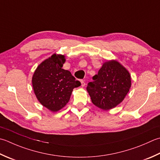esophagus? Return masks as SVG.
I'll list each match as a JSON object with an SVG mask.
<instances>
[{
	"mask_svg": "<svg viewBox=\"0 0 160 160\" xmlns=\"http://www.w3.org/2000/svg\"><path fill=\"white\" fill-rule=\"evenodd\" d=\"M80 82H81V86L82 87L85 86V82H84V80H80Z\"/></svg>",
	"mask_w": 160,
	"mask_h": 160,
	"instance_id": "34e87169",
	"label": "esophagus"
}]
</instances>
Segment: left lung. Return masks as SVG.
Segmentation results:
<instances>
[{"mask_svg": "<svg viewBox=\"0 0 160 160\" xmlns=\"http://www.w3.org/2000/svg\"><path fill=\"white\" fill-rule=\"evenodd\" d=\"M92 79L87 90L93 104L103 110L119 105L131 87L130 73L116 60L105 62Z\"/></svg>", "mask_w": 160, "mask_h": 160, "instance_id": "left-lung-1", "label": "left lung"}]
</instances>
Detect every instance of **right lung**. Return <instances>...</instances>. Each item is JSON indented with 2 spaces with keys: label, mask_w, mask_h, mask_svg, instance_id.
I'll return each mask as SVG.
<instances>
[{
  "label": "right lung",
  "mask_w": 160,
  "mask_h": 160,
  "mask_svg": "<svg viewBox=\"0 0 160 160\" xmlns=\"http://www.w3.org/2000/svg\"><path fill=\"white\" fill-rule=\"evenodd\" d=\"M64 55L53 54L41 63L33 74L32 87L39 102L51 112H58L69 101L75 87L80 86L69 71L62 68Z\"/></svg>",
  "instance_id": "1"
}]
</instances>
